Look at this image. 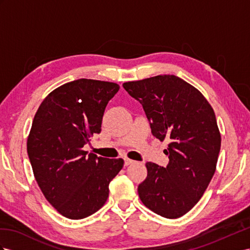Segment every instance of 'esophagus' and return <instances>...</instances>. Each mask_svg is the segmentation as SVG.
Here are the masks:
<instances>
[{
    "label": "esophagus",
    "instance_id": "34e87169",
    "mask_svg": "<svg viewBox=\"0 0 250 250\" xmlns=\"http://www.w3.org/2000/svg\"><path fill=\"white\" fill-rule=\"evenodd\" d=\"M133 162H134V161H132V159H130V158H127V157L125 158V166L131 165Z\"/></svg>",
    "mask_w": 250,
    "mask_h": 250
}]
</instances>
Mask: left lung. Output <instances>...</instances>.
Instances as JSON below:
<instances>
[{
    "mask_svg": "<svg viewBox=\"0 0 250 250\" xmlns=\"http://www.w3.org/2000/svg\"><path fill=\"white\" fill-rule=\"evenodd\" d=\"M123 86L143 104L153 135L170 140L167 167L146 164L148 175L138 186L140 201L166 219H177L201 200L216 169L222 139L213 108L197 88L174 75Z\"/></svg>",
    "mask_w": 250,
    "mask_h": 250,
    "instance_id": "obj_1",
    "label": "left lung"
}]
</instances>
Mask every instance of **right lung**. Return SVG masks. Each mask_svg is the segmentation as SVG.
<instances>
[{"label": "right lung", "mask_w": 250, "mask_h": 250, "mask_svg": "<svg viewBox=\"0 0 250 250\" xmlns=\"http://www.w3.org/2000/svg\"><path fill=\"white\" fill-rule=\"evenodd\" d=\"M117 83L78 79L50 92L34 117L27 153L36 181L48 203L70 220L98 211L107 200L108 184L124 159L97 157L83 150L101 131L107 102Z\"/></svg>", "instance_id": "right-lung-1"}]
</instances>
